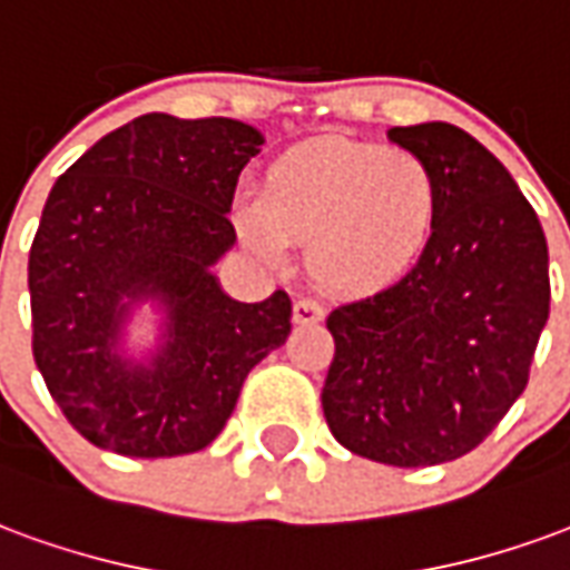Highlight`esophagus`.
Masks as SVG:
<instances>
[{"label": "esophagus", "mask_w": 570, "mask_h": 570, "mask_svg": "<svg viewBox=\"0 0 570 570\" xmlns=\"http://www.w3.org/2000/svg\"><path fill=\"white\" fill-rule=\"evenodd\" d=\"M323 314H326V311H323L321 302H314V298H298L296 305H293V321L302 323V326L321 323Z\"/></svg>", "instance_id": "34e87169"}]
</instances>
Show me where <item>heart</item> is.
Here are the masks:
<instances>
[{
  "label": "heart",
  "instance_id": "b5f03b06",
  "mask_svg": "<svg viewBox=\"0 0 570 570\" xmlns=\"http://www.w3.org/2000/svg\"><path fill=\"white\" fill-rule=\"evenodd\" d=\"M237 237L268 265L308 244L326 289L366 296L403 281L440 225V183L419 155L375 142L314 140L274 158L259 195L232 204Z\"/></svg>",
  "mask_w": 570,
  "mask_h": 570
}]
</instances>
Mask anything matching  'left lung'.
I'll return each mask as SVG.
<instances>
[{"instance_id":"obj_1","label":"left lung","mask_w":570,"mask_h":570,"mask_svg":"<svg viewBox=\"0 0 570 570\" xmlns=\"http://www.w3.org/2000/svg\"><path fill=\"white\" fill-rule=\"evenodd\" d=\"M440 183L428 253L394 286L326 317L323 415L347 452L391 466L454 461L528 384L550 317V253L510 170L445 121L387 128Z\"/></svg>"}]
</instances>
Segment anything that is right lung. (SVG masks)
<instances>
[{
    "label": "right lung",
    "instance_id": "add662e5",
    "mask_svg": "<svg viewBox=\"0 0 570 570\" xmlns=\"http://www.w3.org/2000/svg\"><path fill=\"white\" fill-rule=\"evenodd\" d=\"M259 128L146 112L45 200L30 249L32 357L85 440L128 458L210 445L249 370L289 335V296L237 302L213 265Z\"/></svg>",
    "mask_w": 570,
    "mask_h": 570
}]
</instances>
